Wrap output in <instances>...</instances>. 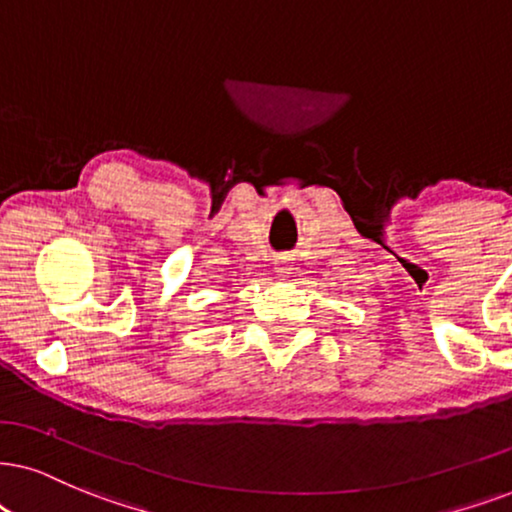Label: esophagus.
Here are the masks:
<instances>
[{"label": "esophagus", "mask_w": 512, "mask_h": 512, "mask_svg": "<svg viewBox=\"0 0 512 512\" xmlns=\"http://www.w3.org/2000/svg\"><path fill=\"white\" fill-rule=\"evenodd\" d=\"M281 271H288V267H281Z\"/></svg>", "instance_id": "obj_1"}]
</instances>
